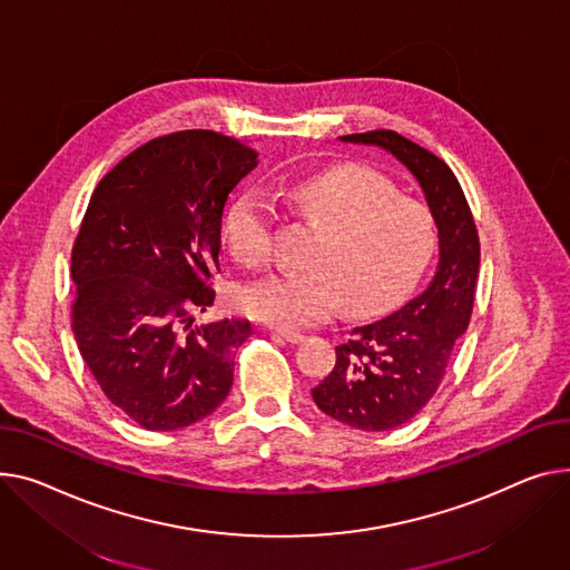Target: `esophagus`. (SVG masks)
I'll use <instances>...</instances> for the list:
<instances>
[{
    "label": "esophagus",
    "mask_w": 570,
    "mask_h": 570,
    "mask_svg": "<svg viewBox=\"0 0 570 570\" xmlns=\"http://www.w3.org/2000/svg\"><path fill=\"white\" fill-rule=\"evenodd\" d=\"M273 336L284 338V341H288V344H299V341L305 338V334L293 332V330H273Z\"/></svg>",
    "instance_id": "1"
}]
</instances>
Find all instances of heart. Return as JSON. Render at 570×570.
<instances>
[{
    "instance_id": "obj_1",
    "label": "heart",
    "mask_w": 570,
    "mask_h": 570,
    "mask_svg": "<svg viewBox=\"0 0 570 570\" xmlns=\"http://www.w3.org/2000/svg\"><path fill=\"white\" fill-rule=\"evenodd\" d=\"M273 197L321 226L309 271H275L243 284L236 307L265 325L297 330L327 321L344 305L353 314L381 312L416 282L435 249L426 206L366 169H330L284 183ZM275 210L247 189L226 210L224 243L240 263H258L273 247Z\"/></svg>"
}]
</instances>
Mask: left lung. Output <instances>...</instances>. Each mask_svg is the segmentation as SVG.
Here are the masks:
<instances>
[{"label": "left lung", "mask_w": 570, "mask_h": 570, "mask_svg": "<svg viewBox=\"0 0 570 570\" xmlns=\"http://www.w3.org/2000/svg\"><path fill=\"white\" fill-rule=\"evenodd\" d=\"M381 146L422 185L440 238V261L424 293L336 346V364L312 390L332 420L362 431H392L435 394L456 341L465 334L479 277V234L453 171L431 150L394 130L338 137Z\"/></svg>", "instance_id": "1"}]
</instances>
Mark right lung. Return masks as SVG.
<instances>
[{
	"label": "right lung",
	"mask_w": 570,
	"mask_h": 570,
	"mask_svg": "<svg viewBox=\"0 0 570 570\" xmlns=\"http://www.w3.org/2000/svg\"><path fill=\"white\" fill-rule=\"evenodd\" d=\"M258 165L213 130L150 139L94 189L70 256L72 332L105 396L148 431L202 422L234 385L249 321L202 327L219 271L222 215Z\"/></svg>",
	"instance_id": "add662e5"
}]
</instances>
